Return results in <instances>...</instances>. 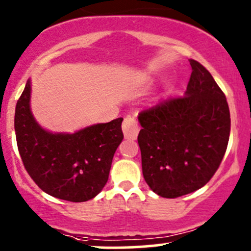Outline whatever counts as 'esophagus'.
<instances>
[{
  "mask_svg": "<svg viewBox=\"0 0 251 251\" xmlns=\"http://www.w3.org/2000/svg\"><path fill=\"white\" fill-rule=\"evenodd\" d=\"M138 126H137L136 120L133 118L127 117L124 119L123 132L126 139H136L138 136Z\"/></svg>",
  "mask_w": 251,
  "mask_h": 251,
  "instance_id": "1",
  "label": "esophagus"
}]
</instances>
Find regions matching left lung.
Returning <instances> with one entry per match:
<instances>
[{
  "label": "left lung",
  "mask_w": 251,
  "mask_h": 251,
  "mask_svg": "<svg viewBox=\"0 0 251 251\" xmlns=\"http://www.w3.org/2000/svg\"><path fill=\"white\" fill-rule=\"evenodd\" d=\"M192 75L181 98L139 113L143 176L163 198L201 188L217 172L230 137L224 93L203 65L191 59Z\"/></svg>",
  "instance_id": "1"
}]
</instances>
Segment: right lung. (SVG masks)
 <instances>
[{
  "instance_id": "obj_1",
  "label": "right lung",
  "mask_w": 251,
  "mask_h": 251,
  "mask_svg": "<svg viewBox=\"0 0 251 251\" xmlns=\"http://www.w3.org/2000/svg\"><path fill=\"white\" fill-rule=\"evenodd\" d=\"M27 81L15 107L16 143L25 169L48 194L71 202L96 197L108 181L112 159L121 140L123 118L88 126L75 133L44 130L29 107Z\"/></svg>"
}]
</instances>
